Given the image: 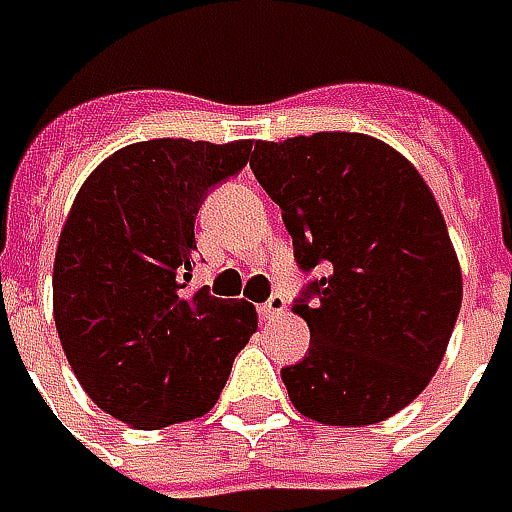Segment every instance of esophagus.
I'll return each mask as SVG.
<instances>
[{"label":"esophagus","instance_id":"obj_1","mask_svg":"<svg viewBox=\"0 0 512 512\" xmlns=\"http://www.w3.org/2000/svg\"><path fill=\"white\" fill-rule=\"evenodd\" d=\"M285 311H288V302H285V296H279V294L270 296L268 302H265V305L259 308L262 320H273V317H282Z\"/></svg>","mask_w":512,"mask_h":512}]
</instances>
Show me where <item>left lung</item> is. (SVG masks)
Wrapping results in <instances>:
<instances>
[{"instance_id":"left-lung-1","label":"left lung","mask_w":512,"mask_h":512,"mask_svg":"<svg viewBox=\"0 0 512 512\" xmlns=\"http://www.w3.org/2000/svg\"><path fill=\"white\" fill-rule=\"evenodd\" d=\"M250 169L294 239L296 265H325L296 299L311 328L282 369L296 409L325 426L397 415L429 386L461 311V265L421 172L360 132L256 141Z\"/></svg>"}]
</instances>
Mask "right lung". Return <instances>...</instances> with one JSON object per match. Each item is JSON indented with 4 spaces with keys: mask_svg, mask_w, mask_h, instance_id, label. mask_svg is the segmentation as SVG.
Returning <instances> with one entry per match:
<instances>
[{
    "mask_svg": "<svg viewBox=\"0 0 512 512\" xmlns=\"http://www.w3.org/2000/svg\"><path fill=\"white\" fill-rule=\"evenodd\" d=\"M250 149L184 138L123 146L68 210L54 322L80 386L117 421L161 429L207 415L259 325L244 299L187 294L198 207Z\"/></svg>",
    "mask_w": 512,
    "mask_h": 512,
    "instance_id": "add662e5",
    "label": "right lung"
}]
</instances>
